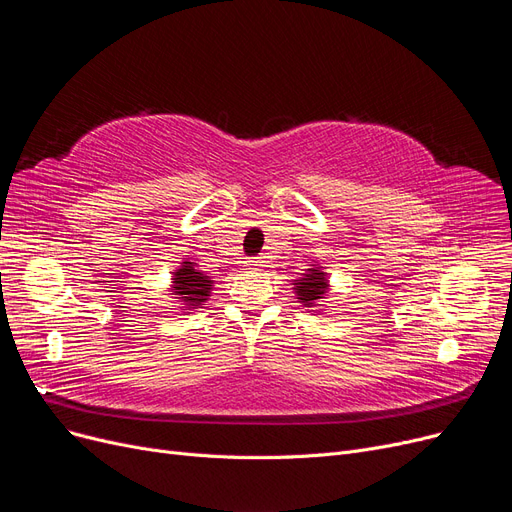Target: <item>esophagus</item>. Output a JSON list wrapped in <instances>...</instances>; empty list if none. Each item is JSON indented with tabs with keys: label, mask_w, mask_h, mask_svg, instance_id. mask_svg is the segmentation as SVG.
I'll list each match as a JSON object with an SVG mask.
<instances>
[{
	"label": "esophagus",
	"mask_w": 512,
	"mask_h": 512,
	"mask_svg": "<svg viewBox=\"0 0 512 512\" xmlns=\"http://www.w3.org/2000/svg\"><path fill=\"white\" fill-rule=\"evenodd\" d=\"M244 268L251 270V272H259L263 268V261L261 259H249L244 263Z\"/></svg>",
	"instance_id": "obj_1"
}]
</instances>
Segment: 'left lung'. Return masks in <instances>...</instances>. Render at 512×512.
<instances>
[{
    "mask_svg": "<svg viewBox=\"0 0 512 512\" xmlns=\"http://www.w3.org/2000/svg\"><path fill=\"white\" fill-rule=\"evenodd\" d=\"M329 276L323 270V266H318V261L314 266H310L301 278L293 280V293L299 299V304L304 308H320L323 306V299L329 295ZM314 312V310H312Z\"/></svg>",
    "mask_w": 512,
    "mask_h": 512,
    "instance_id": "left-lung-1",
    "label": "left lung"
}]
</instances>
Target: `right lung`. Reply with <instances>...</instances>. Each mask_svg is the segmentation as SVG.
Wrapping results in <instances>:
<instances>
[{"instance_id": "1", "label": "right lung", "mask_w": 512, "mask_h": 512, "mask_svg": "<svg viewBox=\"0 0 512 512\" xmlns=\"http://www.w3.org/2000/svg\"><path fill=\"white\" fill-rule=\"evenodd\" d=\"M170 293L175 295V299L181 304L183 310H196L200 306H204L208 297H211L215 280L211 276H206L204 272L198 270V266L194 261H189L185 257V261H181V266L173 272V278H170Z\"/></svg>"}]
</instances>
